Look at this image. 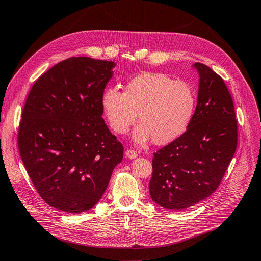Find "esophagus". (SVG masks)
Instances as JSON below:
<instances>
[{
    "mask_svg": "<svg viewBox=\"0 0 261 261\" xmlns=\"http://www.w3.org/2000/svg\"><path fill=\"white\" fill-rule=\"evenodd\" d=\"M125 155L129 158V159H134V158L137 156V152L134 151L133 149H127V150H126V152H125Z\"/></svg>",
    "mask_w": 261,
    "mask_h": 261,
    "instance_id": "34e87169",
    "label": "esophagus"
}]
</instances>
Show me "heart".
<instances>
[{
	"label": "heart",
	"mask_w": 261,
	"mask_h": 261,
	"mask_svg": "<svg viewBox=\"0 0 261 261\" xmlns=\"http://www.w3.org/2000/svg\"><path fill=\"white\" fill-rule=\"evenodd\" d=\"M102 108L109 124L117 134H125L135 123L137 143L151 139L167 145L187 129L196 108V94L184 82L159 73L141 74L130 80L124 92L108 88L102 96Z\"/></svg>",
	"instance_id": "1"
}]
</instances>
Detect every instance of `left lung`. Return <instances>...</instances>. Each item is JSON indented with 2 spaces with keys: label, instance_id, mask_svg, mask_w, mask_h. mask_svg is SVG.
I'll use <instances>...</instances> for the list:
<instances>
[{
  "label": "left lung",
  "instance_id": "left-lung-1",
  "mask_svg": "<svg viewBox=\"0 0 261 261\" xmlns=\"http://www.w3.org/2000/svg\"><path fill=\"white\" fill-rule=\"evenodd\" d=\"M197 107L184 134L153 153L149 193L165 209H186L219 187L238 147V121L224 81L202 63Z\"/></svg>",
  "mask_w": 261,
  "mask_h": 261
}]
</instances>
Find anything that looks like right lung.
<instances>
[{
    "label": "right lung",
    "mask_w": 261,
    "mask_h": 261,
    "mask_svg": "<svg viewBox=\"0 0 261 261\" xmlns=\"http://www.w3.org/2000/svg\"><path fill=\"white\" fill-rule=\"evenodd\" d=\"M114 63L78 57L38 78L23 106L19 154L41 198L59 210L91 209L106 192L124 147L102 118Z\"/></svg>",
    "instance_id": "obj_1"
}]
</instances>
